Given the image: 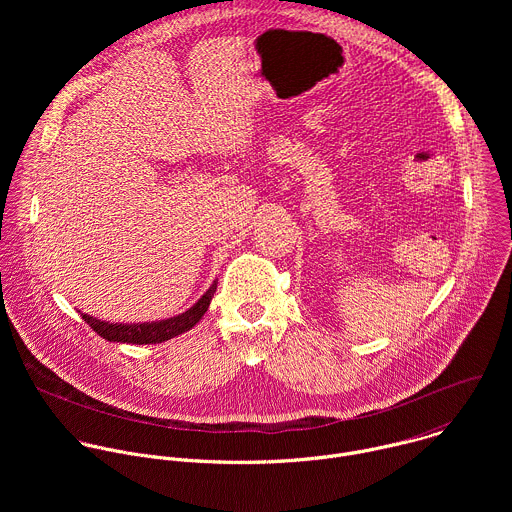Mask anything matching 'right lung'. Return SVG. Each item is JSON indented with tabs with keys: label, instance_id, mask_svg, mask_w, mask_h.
Listing matches in <instances>:
<instances>
[{
	"label": "right lung",
	"instance_id": "1",
	"mask_svg": "<svg viewBox=\"0 0 512 512\" xmlns=\"http://www.w3.org/2000/svg\"><path fill=\"white\" fill-rule=\"evenodd\" d=\"M216 291V281L208 287L206 294L182 316L164 320V322H152V324H131V326H123V324H109V322H101L95 320L87 314H81L83 320L105 340L109 342H127V344H158L164 340H170L186 330H190L208 310V304Z\"/></svg>",
	"mask_w": 512,
	"mask_h": 512
}]
</instances>
